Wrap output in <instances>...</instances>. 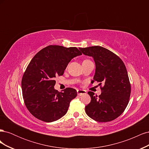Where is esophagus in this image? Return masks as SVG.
Here are the masks:
<instances>
[{"label": "esophagus", "mask_w": 149, "mask_h": 149, "mask_svg": "<svg viewBox=\"0 0 149 149\" xmlns=\"http://www.w3.org/2000/svg\"><path fill=\"white\" fill-rule=\"evenodd\" d=\"M77 93L78 96H81L83 94H84L86 93V91L85 90H83V89H78L77 90Z\"/></svg>", "instance_id": "obj_1"}]
</instances>
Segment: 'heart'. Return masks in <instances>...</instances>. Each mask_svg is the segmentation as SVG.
<instances>
[{"instance_id": "b5f03b06", "label": "heart", "mask_w": 149, "mask_h": 149, "mask_svg": "<svg viewBox=\"0 0 149 149\" xmlns=\"http://www.w3.org/2000/svg\"><path fill=\"white\" fill-rule=\"evenodd\" d=\"M89 61V60H84L83 61Z\"/></svg>"}]
</instances>
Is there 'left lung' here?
Listing matches in <instances>:
<instances>
[{
    "label": "left lung",
    "mask_w": 149,
    "mask_h": 149,
    "mask_svg": "<svg viewBox=\"0 0 149 149\" xmlns=\"http://www.w3.org/2000/svg\"><path fill=\"white\" fill-rule=\"evenodd\" d=\"M84 55L92 56L96 71L92 83H100L101 94H88L91 102L85 106L87 115L93 120L105 123L113 120L123 113L129 102L131 86L125 66L120 58L109 49L100 46L79 48Z\"/></svg>",
    "instance_id": "obj_1"
}]
</instances>
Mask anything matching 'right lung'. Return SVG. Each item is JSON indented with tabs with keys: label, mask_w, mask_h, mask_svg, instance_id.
<instances>
[{
	"label": "right lung",
	"mask_w": 149,
	"mask_h": 149,
	"mask_svg": "<svg viewBox=\"0 0 149 149\" xmlns=\"http://www.w3.org/2000/svg\"><path fill=\"white\" fill-rule=\"evenodd\" d=\"M82 55L76 47L49 45L32 58L22 79L25 104L35 118L51 123L65 116L70 103L77 96L76 90L54 89L57 76H62L74 57Z\"/></svg>",
	"instance_id": "right-lung-1"
}]
</instances>
